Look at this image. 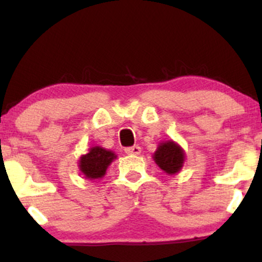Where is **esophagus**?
I'll return each mask as SVG.
<instances>
[{
	"mask_svg": "<svg viewBox=\"0 0 262 262\" xmlns=\"http://www.w3.org/2000/svg\"><path fill=\"white\" fill-rule=\"evenodd\" d=\"M125 152H126L127 155H139V154H141V146L138 145L130 146V148L125 149Z\"/></svg>",
	"mask_w": 262,
	"mask_h": 262,
	"instance_id": "34e87169",
	"label": "esophagus"
}]
</instances>
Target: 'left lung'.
<instances>
[{
	"mask_svg": "<svg viewBox=\"0 0 262 262\" xmlns=\"http://www.w3.org/2000/svg\"><path fill=\"white\" fill-rule=\"evenodd\" d=\"M157 166L167 174L174 175L180 171L185 162V152L182 148L173 141L160 143L152 156Z\"/></svg>",
	"mask_w": 262,
	"mask_h": 262,
	"instance_id": "obj_1",
	"label": "left lung"
}]
</instances>
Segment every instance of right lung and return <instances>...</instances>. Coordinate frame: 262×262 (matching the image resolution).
I'll return each mask as SVG.
<instances>
[{
  "instance_id": "right-lung-1",
  "label": "right lung",
  "mask_w": 262,
  "mask_h": 262,
  "mask_svg": "<svg viewBox=\"0 0 262 262\" xmlns=\"http://www.w3.org/2000/svg\"><path fill=\"white\" fill-rule=\"evenodd\" d=\"M114 159H117V155L113 151L103 149L101 146H92L85 155L80 157L78 167L85 178L89 180H96L106 174L107 168Z\"/></svg>"
}]
</instances>
